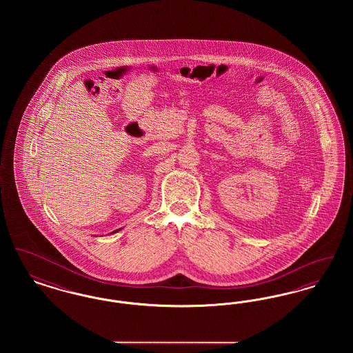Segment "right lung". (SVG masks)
<instances>
[{
    "mask_svg": "<svg viewBox=\"0 0 353 353\" xmlns=\"http://www.w3.org/2000/svg\"><path fill=\"white\" fill-rule=\"evenodd\" d=\"M119 230H121V229H118V230H115V232H112V234H114V233H118Z\"/></svg>",
    "mask_w": 353,
    "mask_h": 353,
    "instance_id": "add662e5",
    "label": "right lung"
}]
</instances>
